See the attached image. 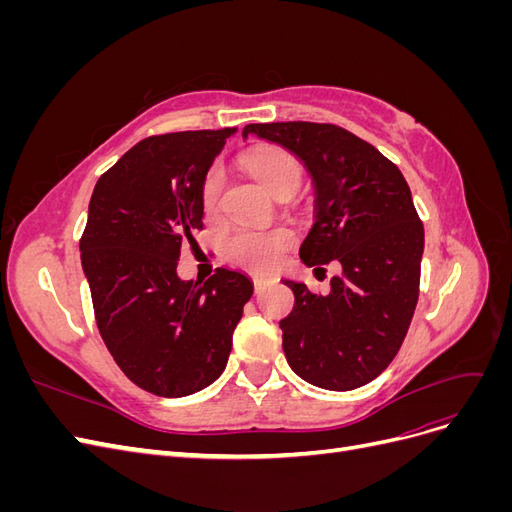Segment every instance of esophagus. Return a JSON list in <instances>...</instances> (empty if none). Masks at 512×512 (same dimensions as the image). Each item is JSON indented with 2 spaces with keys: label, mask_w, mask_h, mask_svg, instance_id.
I'll use <instances>...</instances> for the list:
<instances>
[{
  "label": "esophagus",
  "mask_w": 512,
  "mask_h": 512,
  "mask_svg": "<svg viewBox=\"0 0 512 512\" xmlns=\"http://www.w3.org/2000/svg\"><path fill=\"white\" fill-rule=\"evenodd\" d=\"M269 284V280H267V277H254V288H256V292H260L262 288H265Z\"/></svg>",
  "instance_id": "34e87169"
}]
</instances>
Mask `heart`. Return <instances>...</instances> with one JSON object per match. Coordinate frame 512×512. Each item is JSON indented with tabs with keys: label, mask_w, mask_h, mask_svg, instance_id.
<instances>
[{
	"label": "heart",
	"mask_w": 512,
	"mask_h": 512,
	"mask_svg": "<svg viewBox=\"0 0 512 512\" xmlns=\"http://www.w3.org/2000/svg\"><path fill=\"white\" fill-rule=\"evenodd\" d=\"M243 166L271 196L294 192L299 188L303 168L288 149L258 147L245 153ZM224 188V173L220 166H211L200 185V203L205 213H215ZM292 243L286 230H235L230 232L224 250L235 265L250 271H269L282 260Z\"/></svg>",
	"instance_id": "b5f03b06"
}]
</instances>
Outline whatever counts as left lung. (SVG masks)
Masks as SVG:
<instances>
[{"label": "left lung", "mask_w": 512, "mask_h": 512, "mask_svg": "<svg viewBox=\"0 0 512 512\" xmlns=\"http://www.w3.org/2000/svg\"><path fill=\"white\" fill-rule=\"evenodd\" d=\"M247 134L305 164L316 222L299 256L314 271L331 260L342 267L329 294L284 280L294 292L280 320L286 361L320 389H359L395 359L418 301L425 230L408 183L374 145L333 123H250Z\"/></svg>", "instance_id": "obj_1"}]
</instances>
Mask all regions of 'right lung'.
<instances>
[{"label": "right lung", "mask_w": 512, "mask_h": 512, "mask_svg": "<svg viewBox=\"0 0 512 512\" xmlns=\"http://www.w3.org/2000/svg\"><path fill=\"white\" fill-rule=\"evenodd\" d=\"M237 128L149 136L98 179L81 237L100 335L136 386L185 397L218 380L254 284L218 269L177 275L181 245L203 228L200 185Z\"/></svg>", "instance_id": "add662e5"}]
</instances>
